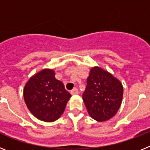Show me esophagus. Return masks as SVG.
Wrapping results in <instances>:
<instances>
[{
    "instance_id": "esophagus-1",
    "label": "esophagus",
    "mask_w": 150,
    "mask_h": 150,
    "mask_svg": "<svg viewBox=\"0 0 150 150\" xmlns=\"http://www.w3.org/2000/svg\"><path fill=\"white\" fill-rule=\"evenodd\" d=\"M71 93L72 95H75V94H78V93H79V90L77 89L76 88H73V89L71 90Z\"/></svg>"
}]
</instances>
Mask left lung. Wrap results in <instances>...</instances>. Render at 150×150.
Instances as JSON below:
<instances>
[{
	"label": "left lung",
	"mask_w": 150,
	"mask_h": 150,
	"mask_svg": "<svg viewBox=\"0 0 150 150\" xmlns=\"http://www.w3.org/2000/svg\"><path fill=\"white\" fill-rule=\"evenodd\" d=\"M123 86L120 81L99 66L92 67L82 98L88 114L97 122L112 118L120 108Z\"/></svg>",
	"instance_id": "left-lung-1"
}]
</instances>
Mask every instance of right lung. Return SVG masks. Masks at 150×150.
<instances>
[{"mask_svg":"<svg viewBox=\"0 0 150 150\" xmlns=\"http://www.w3.org/2000/svg\"><path fill=\"white\" fill-rule=\"evenodd\" d=\"M55 71L44 69L29 79L23 89L28 110L39 120L53 122L60 118L71 95L62 81L55 78Z\"/></svg>","mask_w":150,"mask_h":150,"instance_id":"add662e5","label":"right lung"}]
</instances>
